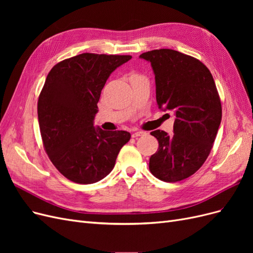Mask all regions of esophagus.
Segmentation results:
<instances>
[{
  "label": "esophagus",
  "instance_id": "esophagus-1",
  "mask_svg": "<svg viewBox=\"0 0 253 253\" xmlns=\"http://www.w3.org/2000/svg\"><path fill=\"white\" fill-rule=\"evenodd\" d=\"M144 134H145L144 132H141V131H137V132H135V133H133V134H132V137H133V138H136V137L143 136Z\"/></svg>",
  "mask_w": 253,
  "mask_h": 253
}]
</instances>
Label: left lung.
I'll list each match as a JSON object with an SVG mask.
<instances>
[{"instance_id":"obj_1","label":"left lung","mask_w":253,"mask_h":253,"mask_svg":"<svg viewBox=\"0 0 253 253\" xmlns=\"http://www.w3.org/2000/svg\"><path fill=\"white\" fill-rule=\"evenodd\" d=\"M155 74L159 109L176 115L172 135L151 132L159 148L150 158L156 178L176 182L193 175L208 158L221 121V103L212 75L200 60L174 49L140 55Z\"/></svg>"}]
</instances>
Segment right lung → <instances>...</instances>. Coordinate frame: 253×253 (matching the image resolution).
<instances>
[{"label": "right lung", "mask_w": 253, "mask_h": 253, "mask_svg": "<svg viewBox=\"0 0 253 253\" xmlns=\"http://www.w3.org/2000/svg\"><path fill=\"white\" fill-rule=\"evenodd\" d=\"M131 58L84 52L61 61L48 73L38 118L44 150L67 179L81 185L101 180L131 138L128 132L103 131L93 124L106 80Z\"/></svg>", "instance_id": "right-lung-1"}]
</instances>
